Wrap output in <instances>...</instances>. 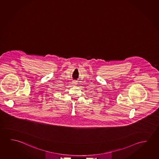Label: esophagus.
I'll return each instance as SVG.
<instances>
[{
    "mask_svg": "<svg viewBox=\"0 0 159 159\" xmlns=\"http://www.w3.org/2000/svg\"><path fill=\"white\" fill-rule=\"evenodd\" d=\"M73 84L75 86L76 85V84H78V82L76 81H73Z\"/></svg>",
    "mask_w": 159,
    "mask_h": 159,
    "instance_id": "esophagus-1",
    "label": "esophagus"
}]
</instances>
